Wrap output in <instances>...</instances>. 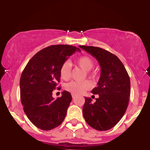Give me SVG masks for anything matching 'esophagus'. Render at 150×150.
I'll return each instance as SVG.
<instances>
[{
  "label": "esophagus",
  "mask_w": 150,
  "mask_h": 150,
  "mask_svg": "<svg viewBox=\"0 0 150 150\" xmlns=\"http://www.w3.org/2000/svg\"><path fill=\"white\" fill-rule=\"evenodd\" d=\"M71 96H72V98H76V95H74V94H71Z\"/></svg>",
  "instance_id": "34e87169"
}]
</instances>
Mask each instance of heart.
Segmentation results:
<instances>
[{"mask_svg":"<svg viewBox=\"0 0 150 150\" xmlns=\"http://www.w3.org/2000/svg\"><path fill=\"white\" fill-rule=\"evenodd\" d=\"M76 63L81 68L84 69L85 71H87L88 74H90L88 71L91 70L94 66L93 59L87 56H83L78 58L76 60ZM59 72H60L61 78L63 80H65V81L69 80L70 79L71 72V63L69 61H65L61 66ZM91 74L93 76L96 75V73ZM91 87L92 84L88 80H85V81L81 82L71 81L65 85V89L72 94H74V95H79V94L83 93L87 90L91 89Z\"/></svg>","mask_w":150,"mask_h":150,"instance_id":"obj_1","label":"heart"}]
</instances>
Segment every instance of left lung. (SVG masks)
I'll list each match as a JSON object with an SVG mask.
<instances>
[{"mask_svg": "<svg viewBox=\"0 0 150 150\" xmlns=\"http://www.w3.org/2000/svg\"><path fill=\"white\" fill-rule=\"evenodd\" d=\"M97 59L101 67L98 86L91 93L98 94L96 102L85 98L83 108L85 120L97 130L111 129L120 122L128 107L130 81L124 65L119 58L99 47L80 46Z\"/></svg>", "mask_w": 150, "mask_h": 150, "instance_id": "8db88e82", "label": "left lung"}]
</instances>
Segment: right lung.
Listing matches in <instances>:
<instances>
[{
  "instance_id": "add662e5",
  "label": "right lung",
  "mask_w": 150,
  "mask_h": 150,
  "mask_svg": "<svg viewBox=\"0 0 150 150\" xmlns=\"http://www.w3.org/2000/svg\"><path fill=\"white\" fill-rule=\"evenodd\" d=\"M76 50L81 51L69 45L46 47L30 59L22 71L20 87L24 111L41 130H52L64 120L71 96L63 91L62 96L54 100L52 91L60 82L61 66Z\"/></svg>"
}]
</instances>
